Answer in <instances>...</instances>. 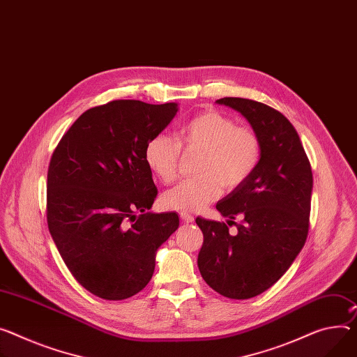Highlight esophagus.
Segmentation results:
<instances>
[{"label":"esophagus","mask_w":357,"mask_h":357,"mask_svg":"<svg viewBox=\"0 0 357 357\" xmlns=\"http://www.w3.org/2000/svg\"><path fill=\"white\" fill-rule=\"evenodd\" d=\"M180 217H181V220H183L184 223H193V222H195V217L191 215V214H188V213H185V211H181V213H180Z\"/></svg>","instance_id":"34e87169"}]
</instances>
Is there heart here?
<instances>
[{"mask_svg":"<svg viewBox=\"0 0 357 357\" xmlns=\"http://www.w3.org/2000/svg\"><path fill=\"white\" fill-rule=\"evenodd\" d=\"M178 141L169 134H155L144 147V161L155 177L170 184L178 174L181 147L200 150L199 176L185 178L161 196L162 206L178 211H200L220 197L223 185L233 190L248 181L261 160V140L248 126L217 109L188 119L178 128Z\"/></svg>","mask_w":357,"mask_h":357,"instance_id":"obj_1","label":"heart"}]
</instances>
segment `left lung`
<instances>
[{
  "mask_svg": "<svg viewBox=\"0 0 357 357\" xmlns=\"http://www.w3.org/2000/svg\"><path fill=\"white\" fill-rule=\"evenodd\" d=\"M238 112L259 134L261 160L253 176L215 204L226 223L197 217L203 245L197 264L204 282L229 298H250L276 283L307 238L313 174L291 123L263 102L225 97L215 101ZM234 223V222H233Z\"/></svg>",
  "mask_w": 357,
  "mask_h": 357,
  "instance_id": "obj_1",
  "label": "left lung"
}]
</instances>
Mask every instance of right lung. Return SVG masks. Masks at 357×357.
<instances>
[{
	"mask_svg": "<svg viewBox=\"0 0 357 357\" xmlns=\"http://www.w3.org/2000/svg\"><path fill=\"white\" fill-rule=\"evenodd\" d=\"M178 112L176 102L116 100L81 114L54 150L47 223L75 280L105 300L150 282L155 253L178 229L176 213H151L157 196L144 147Z\"/></svg>",
	"mask_w": 357,
	"mask_h": 357,
	"instance_id": "add662e5",
	"label": "right lung"
}]
</instances>
